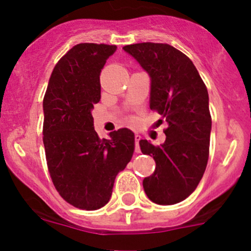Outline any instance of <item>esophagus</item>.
Listing matches in <instances>:
<instances>
[{
	"label": "esophagus",
	"mask_w": 251,
	"mask_h": 251,
	"mask_svg": "<svg viewBox=\"0 0 251 251\" xmlns=\"http://www.w3.org/2000/svg\"><path fill=\"white\" fill-rule=\"evenodd\" d=\"M141 140V136H140L138 133L134 134V145H135V152H140V146H139V141Z\"/></svg>",
	"instance_id": "esophagus-1"
}]
</instances>
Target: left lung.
<instances>
[{"mask_svg": "<svg viewBox=\"0 0 251 251\" xmlns=\"http://www.w3.org/2000/svg\"><path fill=\"white\" fill-rule=\"evenodd\" d=\"M124 50L149 73L150 109L168 123L163 145L139 142L142 153L152 156L156 163L152 175L143 179V188L153 203L176 204L196 189L208 164V89L189 57L168 43H135Z\"/></svg>", "mask_w": 251, "mask_h": 251, "instance_id": "obj_1", "label": "left lung"}]
</instances>
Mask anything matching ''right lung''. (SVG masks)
Returning a JSON list of instances; mask_svg holds the SVG:
<instances>
[{
    "mask_svg": "<svg viewBox=\"0 0 251 251\" xmlns=\"http://www.w3.org/2000/svg\"><path fill=\"white\" fill-rule=\"evenodd\" d=\"M116 46L79 43L53 68L43 98V145L48 171L63 200L98 210L111 198L116 176L134 151L127 128L100 139L92 109L101 99L100 75Z\"/></svg>",
    "mask_w": 251,
    "mask_h": 251,
    "instance_id": "right-lung-1",
    "label": "right lung"
}]
</instances>
